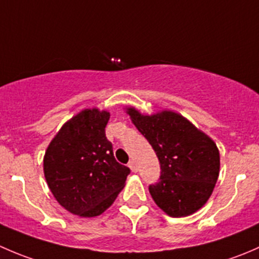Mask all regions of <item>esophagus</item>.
I'll return each instance as SVG.
<instances>
[{"instance_id":"34e87169","label":"esophagus","mask_w":259,"mask_h":259,"mask_svg":"<svg viewBox=\"0 0 259 259\" xmlns=\"http://www.w3.org/2000/svg\"><path fill=\"white\" fill-rule=\"evenodd\" d=\"M129 168H130V170L133 171V173H137L138 171V166H137V163H135L134 160H132L129 163Z\"/></svg>"}]
</instances>
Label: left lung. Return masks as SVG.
I'll return each instance as SVG.
<instances>
[{
	"mask_svg": "<svg viewBox=\"0 0 259 259\" xmlns=\"http://www.w3.org/2000/svg\"><path fill=\"white\" fill-rule=\"evenodd\" d=\"M125 110L160 163V179L149 187L155 204L174 218L199 210L213 193L221 168L213 139L176 111L148 115L134 106Z\"/></svg>",
	"mask_w": 259,
	"mask_h": 259,
	"instance_id": "1",
	"label": "left lung"
}]
</instances>
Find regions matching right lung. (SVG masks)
Here are the masks:
<instances>
[{
	"label": "right lung",
	"instance_id": "right-lung-1",
	"mask_svg": "<svg viewBox=\"0 0 259 259\" xmlns=\"http://www.w3.org/2000/svg\"><path fill=\"white\" fill-rule=\"evenodd\" d=\"M108 110L83 109L67 120L44 156V174L55 199L70 213L100 215L122 188L130 169L117 163L106 139Z\"/></svg>",
	"mask_w": 259,
	"mask_h": 259
}]
</instances>
